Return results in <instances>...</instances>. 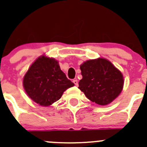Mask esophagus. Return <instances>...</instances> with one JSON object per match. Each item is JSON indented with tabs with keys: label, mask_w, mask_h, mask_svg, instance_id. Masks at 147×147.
I'll return each mask as SVG.
<instances>
[{
	"label": "esophagus",
	"mask_w": 147,
	"mask_h": 147,
	"mask_svg": "<svg viewBox=\"0 0 147 147\" xmlns=\"http://www.w3.org/2000/svg\"><path fill=\"white\" fill-rule=\"evenodd\" d=\"M73 82H74V84H75L76 86H78V81H77V79L73 80Z\"/></svg>",
	"instance_id": "esophagus-1"
}]
</instances>
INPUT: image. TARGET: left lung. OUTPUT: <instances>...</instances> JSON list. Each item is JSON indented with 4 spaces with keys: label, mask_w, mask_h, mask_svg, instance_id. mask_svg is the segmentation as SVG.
Wrapping results in <instances>:
<instances>
[{
    "label": "left lung",
    "mask_w": 147,
    "mask_h": 147,
    "mask_svg": "<svg viewBox=\"0 0 147 147\" xmlns=\"http://www.w3.org/2000/svg\"><path fill=\"white\" fill-rule=\"evenodd\" d=\"M82 79L78 88L96 104L106 106L121 94L123 86L121 72L104 58L91 59L80 66Z\"/></svg>",
    "instance_id": "8db88e82"
}]
</instances>
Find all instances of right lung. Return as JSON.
Segmentation results:
<instances>
[{
  "label": "right lung",
  "mask_w": 147,
  "mask_h": 147,
  "mask_svg": "<svg viewBox=\"0 0 147 147\" xmlns=\"http://www.w3.org/2000/svg\"><path fill=\"white\" fill-rule=\"evenodd\" d=\"M23 85L32 101L42 107H49L74 84L61 70L57 60L43 55L30 65L24 76Z\"/></svg>",
  "instance_id": "obj_1"
}]
</instances>
